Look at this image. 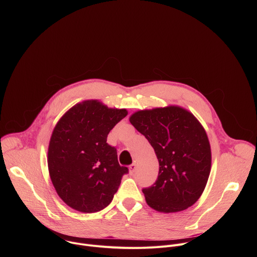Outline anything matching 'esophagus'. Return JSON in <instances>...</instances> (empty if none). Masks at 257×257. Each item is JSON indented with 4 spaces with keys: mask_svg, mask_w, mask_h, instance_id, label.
Masks as SVG:
<instances>
[{
    "mask_svg": "<svg viewBox=\"0 0 257 257\" xmlns=\"http://www.w3.org/2000/svg\"><path fill=\"white\" fill-rule=\"evenodd\" d=\"M135 170H136V164H135V163H133L132 165H130V166H129V173H130L131 175H133V174H134V172H135Z\"/></svg>",
    "mask_w": 257,
    "mask_h": 257,
    "instance_id": "esophagus-1",
    "label": "esophagus"
}]
</instances>
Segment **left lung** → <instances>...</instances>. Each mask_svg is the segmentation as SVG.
<instances>
[{"label": "left lung", "mask_w": 257, "mask_h": 257, "mask_svg": "<svg viewBox=\"0 0 257 257\" xmlns=\"http://www.w3.org/2000/svg\"><path fill=\"white\" fill-rule=\"evenodd\" d=\"M129 121L149 140L160 164L155 184L142 189L146 203L166 213L193 205L211 168L210 144L200 122L179 105L141 109Z\"/></svg>", "instance_id": "left-lung-1"}]
</instances>
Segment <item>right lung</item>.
I'll return each mask as SVG.
<instances>
[{
  "label": "right lung",
  "instance_id": "obj_1",
  "mask_svg": "<svg viewBox=\"0 0 257 257\" xmlns=\"http://www.w3.org/2000/svg\"><path fill=\"white\" fill-rule=\"evenodd\" d=\"M125 108L107 107L97 99L76 103L55 126L48 150V167L60 198L71 208L91 213L106 207L128 168L106 143Z\"/></svg>",
  "mask_w": 257,
  "mask_h": 257
}]
</instances>
